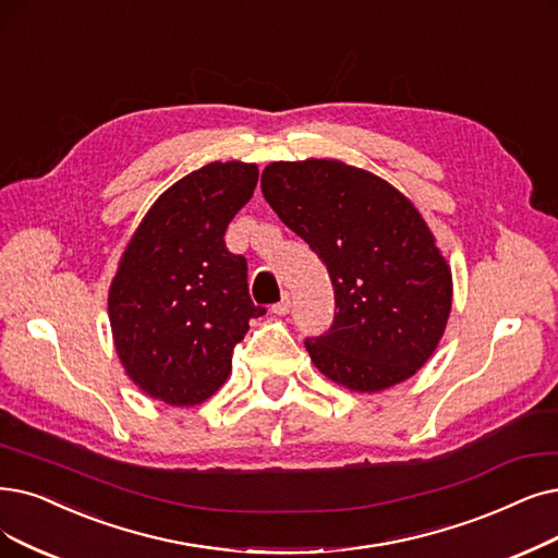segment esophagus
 Listing matches in <instances>:
<instances>
[{
  "instance_id": "34e87169",
  "label": "esophagus",
  "mask_w": 558,
  "mask_h": 558,
  "mask_svg": "<svg viewBox=\"0 0 558 558\" xmlns=\"http://www.w3.org/2000/svg\"><path fill=\"white\" fill-rule=\"evenodd\" d=\"M272 311H275V314L277 316H286L288 314V311H291V295H288V293H283V298L272 306Z\"/></svg>"
}]
</instances>
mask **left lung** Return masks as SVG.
Here are the masks:
<instances>
[{"instance_id":"obj_1","label":"left lung","mask_w":558,"mask_h":558,"mask_svg":"<svg viewBox=\"0 0 558 558\" xmlns=\"http://www.w3.org/2000/svg\"><path fill=\"white\" fill-rule=\"evenodd\" d=\"M260 190L333 286V325L304 343L314 366L356 393L410 380L453 304L451 265L416 206L385 178L331 158L270 162Z\"/></svg>"}]
</instances>
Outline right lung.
Instances as JSON below:
<instances>
[{
	"instance_id": "right-lung-1",
	"label": "right lung",
	"mask_w": 558,
	"mask_h": 558,
	"mask_svg": "<svg viewBox=\"0 0 558 558\" xmlns=\"http://www.w3.org/2000/svg\"><path fill=\"white\" fill-rule=\"evenodd\" d=\"M258 183L254 162H210L165 190L125 244L109 283L111 339L125 375L173 408L208 400L231 375L235 343L265 314L247 260L225 233Z\"/></svg>"
}]
</instances>
